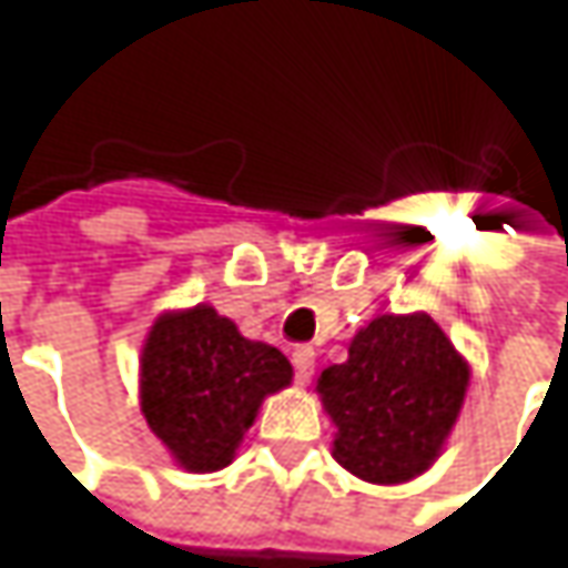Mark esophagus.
Masks as SVG:
<instances>
[{"instance_id": "34e87169", "label": "esophagus", "mask_w": 568, "mask_h": 568, "mask_svg": "<svg viewBox=\"0 0 568 568\" xmlns=\"http://www.w3.org/2000/svg\"><path fill=\"white\" fill-rule=\"evenodd\" d=\"M292 365H295V382H298V385H308L312 375H315V352H312L308 345L295 348V352H292Z\"/></svg>"}]
</instances>
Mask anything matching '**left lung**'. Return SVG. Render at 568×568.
I'll use <instances>...</instances> for the list:
<instances>
[{"mask_svg": "<svg viewBox=\"0 0 568 568\" xmlns=\"http://www.w3.org/2000/svg\"><path fill=\"white\" fill-rule=\"evenodd\" d=\"M470 388V362L427 312H385L355 332L315 395L335 424L332 457L365 484L397 487L444 454Z\"/></svg>", "mask_w": 568, "mask_h": 568, "instance_id": "left-lung-1", "label": "left lung"}]
</instances>
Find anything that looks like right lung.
<instances>
[{
	"instance_id": "obj_1",
	"label": "right lung",
	"mask_w": 568,
	"mask_h": 568,
	"mask_svg": "<svg viewBox=\"0 0 568 568\" xmlns=\"http://www.w3.org/2000/svg\"><path fill=\"white\" fill-rule=\"evenodd\" d=\"M288 385L283 352L246 338L206 302L161 312L138 365L141 414L186 474L230 467L263 400Z\"/></svg>"
}]
</instances>
